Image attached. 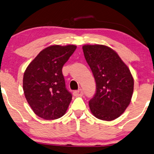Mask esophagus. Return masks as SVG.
<instances>
[{
	"mask_svg": "<svg viewBox=\"0 0 154 154\" xmlns=\"http://www.w3.org/2000/svg\"><path fill=\"white\" fill-rule=\"evenodd\" d=\"M73 95L75 97H79V96H82L83 95V91L82 89H79V90L75 91L73 92Z\"/></svg>",
	"mask_w": 154,
	"mask_h": 154,
	"instance_id": "obj_1",
	"label": "esophagus"
}]
</instances>
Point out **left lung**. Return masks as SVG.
Listing matches in <instances>:
<instances>
[{"label":"left lung","mask_w":154,"mask_h":154,"mask_svg":"<svg viewBox=\"0 0 154 154\" xmlns=\"http://www.w3.org/2000/svg\"><path fill=\"white\" fill-rule=\"evenodd\" d=\"M82 49L96 82V93L89 102L91 112L99 119H115L131 102L134 91L131 72L107 46L85 45Z\"/></svg>","instance_id":"8db88e82"}]
</instances>
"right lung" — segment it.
Listing matches in <instances>:
<instances>
[{
    "label": "right lung",
    "mask_w": 154,
    "mask_h": 154,
    "mask_svg": "<svg viewBox=\"0 0 154 154\" xmlns=\"http://www.w3.org/2000/svg\"><path fill=\"white\" fill-rule=\"evenodd\" d=\"M76 48L73 45L48 47L25 69L23 81L25 97L40 118L57 119L65 114L72 95L66 88L62 69Z\"/></svg>",
    "instance_id": "right-lung-1"
}]
</instances>
